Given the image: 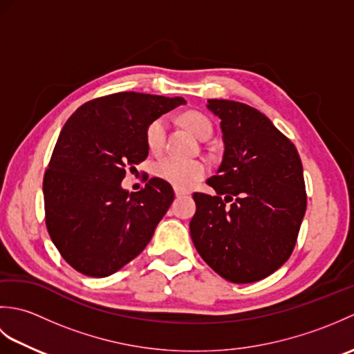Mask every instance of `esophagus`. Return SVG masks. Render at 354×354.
I'll return each instance as SVG.
<instances>
[{
	"label": "esophagus",
	"instance_id": "1",
	"mask_svg": "<svg viewBox=\"0 0 354 354\" xmlns=\"http://www.w3.org/2000/svg\"><path fill=\"white\" fill-rule=\"evenodd\" d=\"M175 194H176V198H183V196H187V194H190V193L187 190L179 189V187H175Z\"/></svg>",
	"mask_w": 354,
	"mask_h": 354
}]
</instances>
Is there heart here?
Instances as JSON below:
<instances>
[{
	"label": "heart",
	"instance_id": "b5f03b06",
	"mask_svg": "<svg viewBox=\"0 0 354 354\" xmlns=\"http://www.w3.org/2000/svg\"><path fill=\"white\" fill-rule=\"evenodd\" d=\"M181 122L199 140L209 137L213 132L212 122L199 112H185L181 117ZM165 133H167V118L165 117H158L147 126L146 142L152 152H160L162 149ZM153 171L164 181L185 189V187H190L198 183L201 178H204L207 165L199 160H181V158L175 156H164L155 162Z\"/></svg>",
	"mask_w": 354,
	"mask_h": 354
}]
</instances>
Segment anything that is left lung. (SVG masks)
I'll use <instances>...</instances> for the list:
<instances>
[{
  "instance_id": "left-lung-1",
  "label": "left lung",
  "mask_w": 354,
  "mask_h": 354,
  "mask_svg": "<svg viewBox=\"0 0 354 354\" xmlns=\"http://www.w3.org/2000/svg\"><path fill=\"white\" fill-rule=\"evenodd\" d=\"M207 109L221 120L223 156L207 181L216 196L193 194L192 240L225 280L259 281L283 266L295 246L307 204L301 160L257 109L225 99H209Z\"/></svg>"
}]
</instances>
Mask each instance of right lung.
I'll return each instance as SVG.
<instances>
[{
  "label": "right lung",
  "mask_w": 354,
  "mask_h": 354,
  "mask_svg": "<svg viewBox=\"0 0 354 354\" xmlns=\"http://www.w3.org/2000/svg\"><path fill=\"white\" fill-rule=\"evenodd\" d=\"M183 97L117 93L88 102L62 127L44 175L45 222L65 261L88 277L117 272L145 250L171 205V185L152 178L122 187L149 155L147 126Z\"/></svg>",
  "instance_id": "add662e5"
}]
</instances>
